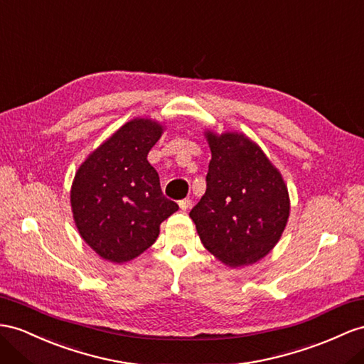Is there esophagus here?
<instances>
[{
    "instance_id": "34e87169",
    "label": "esophagus",
    "mask_w": 364,
    "mask_h": 364,
    "mask_svg": "<svg viewBox=\"0 0 364 364\" xmlns=\"http://www.w3.org/2000/svg\"><path fill=\"white\" fill-rule=\"evenodd\" d=\"M191 204H192V201H191L189 198H184V200H181V201L178 203V206H180V209H181L183 212H186V210H188V209L191 208Z\"/></svg>"
}]
</instances>
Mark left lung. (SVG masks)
<instances>
[{
  "label": "left lung",
  "instance_id": "8db88e82",
  "mask_svg": "<svg viewBox=\"0 0 364 364\" xmlns=\"http://www.w3.org/2000/svg\"><path fill=\"white\" fill-rule=\"evenodd\" d=\"M212 160L206 192L189 217L203 246L230 267L254 264L282 238L291 200L282 173L241 132H204Z\"/></svg>",
  "mask_w": 364,
  "mask_h": 364
}]
</instances>
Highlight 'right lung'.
<instances>
[{"instance_id": "1", "label": "right lung", "mask_w": 364, "mask_h": 364, "mask_svg": "<svg viewBox=\"0 0 364 364\" xmlns=\"http://www.w3.org/2000/svg\"><path fill=\"white\" fill-rule=\"evenodd\" d=\"M164 132L152 118H134L82 163L70 188L73 221L81 238L112 263L141 255L160 225L178 210L167 200L147 154Z\"/></svg>"}]
</instances>
